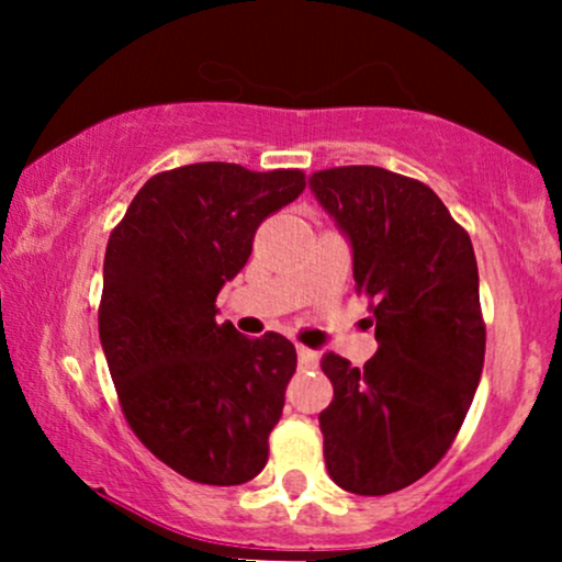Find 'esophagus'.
<instances>
[{"mask_svg":"<svg viewBox=\"0 0 562 562\" xmlns=\"http://www.w3.org/2000/svg\"><path fill=\"white\" fill-rule=\"evenodd\" d=\"M299 364L301 370H312V367L319 364V353L312 351V348L299 346Z\"/></svg>","mask_w":562,"mask_h":562,"instance_id":"34e87169","label":"esophagus"}]
</instances>
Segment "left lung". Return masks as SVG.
Segmentation results:
<instances>
[{
    "instance_id": "obj_1",
    "label": "left lung",
    "mask_w": 562,
    "mask_h": 562,
    "mask_svg": "<svg viewBox=\"0 0 562 562\" xmlns=\"http://www.w3.org/2000/svg\"><path fill=\"white\" fill-rule=\"evenodd\" d=\"M351 245L353 282L370 295L378 351L362 370L322 357L325 462L340 488L383 496L438 465L479 389L486 327L468 232L428 184L378 166L308 177Z\"/></svg>"
}]
</instances>
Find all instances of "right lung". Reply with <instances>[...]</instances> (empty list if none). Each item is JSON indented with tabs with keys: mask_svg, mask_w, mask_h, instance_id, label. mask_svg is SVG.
I'll list each match as a JSON object with an SVG mask.
<instances>
[{
	"mask_svg": "<svg viewBox=\"0 0 562 562\" xmlns=\"http://www.w3.org/2000/svg\"><path fill=\"white\" fill-rule=\"evenodd\" d=\"M295 169L192 164L156 173L111 232L100 344L128 425L160 462L209 486L261 473L295 348L216 322V295L259 224L301 195Z\"/></svg>",
	"mask_w": 562,
	"mask_h": 562,
	"instance_id": "obj_1",
	"label": "right lung"
}]
</instances>
